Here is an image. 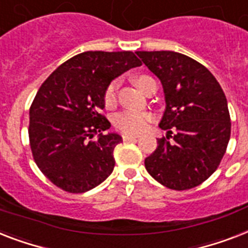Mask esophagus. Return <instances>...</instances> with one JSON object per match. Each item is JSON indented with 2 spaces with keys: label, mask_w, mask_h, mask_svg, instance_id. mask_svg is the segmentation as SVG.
<instances>
[{
  "label": "esophagus",
  "mask_w": 248,
  "mask_h": 248,
  "mask_svg": "<svg viewBox=\"0 0 248 248\" xmlns=\"http://www.w3.org/2000/svg\"><path fill=\"white\" fill-rule=\"evenodd\" d=\"M139 136H134V135H126L124 134V136H122V140L124 141H135V140H138Z\"/></svg>",
  "instance_id": "esophagus-1"
}]
</instances>
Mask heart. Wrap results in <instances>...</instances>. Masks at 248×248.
<instances>
[{
    "label": "heart",
    "mask_w": 248,
    "mask_h": 248,
    "mask_svg": "<svg viewBox=\"0 0 248 248\" xmlns=\"http://www.w3.org/2000/svg\"><path fill=\"white\" fill-rule=\"evenodd\" d=\"M152 76L149 75H136L134 76V82L142 90L146 92L149 81L152 80ZM117 90H118V81L113 80L108 84V86L104 90V106L107 108H112L117 103ZM153 121V117L148 113H136V112H121L116 114L113 120L114 127L121 131L122 134L126 135H139L142 131L146 130L149 124Z\"/></svg>",
    "instance_id": "heart-1"
}]
</instances>
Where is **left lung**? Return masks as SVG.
Returning a JSON list of instances; mask_svg holds the SVG:
<instances>
[{
	"instance_id": "8db88e82",
	"label": "left lung",
	"mask_w": 248,
	"mask_h": 248,
	"mask_svg": "<svg viewBox=\"0 0 248 248\" xmlns=\"http://www.w3.org/2000/svg\"><path fill=\"white\" fill-rule=\"evenodd\" d=\"M162 81L168 131L145 159L149 174L170 190H190L217 170L231 138V116L222 86L208 68L172 51L136 52Z\"/></svg>"
}]
</instances>
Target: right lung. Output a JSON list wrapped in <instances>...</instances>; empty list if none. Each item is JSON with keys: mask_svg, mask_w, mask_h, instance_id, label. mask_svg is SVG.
I'll return each mask as SVG.
<instances>
[{"mask_svg": "<svg viewBox=\"0 0 248 248\" xmlns=\"http://www.w3.org/2000/svg\"><path fill=\"white\" fill-rule=\"evenodd\" d=\"M141 62L132 52L89 51L58 66L42 84L29 110V142L40 172L53 185L82 194L113 172L117 134L100 113L104 90ZM100 132V134L99 132ZM96 133L98 140H93Z\"/></svg>", "mask_w": 248, "mask_h": 248, "instance_id": "obj_1", "label": "right lung"}]
</instances>
